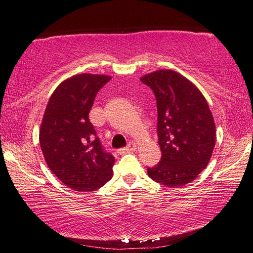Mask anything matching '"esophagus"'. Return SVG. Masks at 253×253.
Masks as SVG:
<instances>
[{
  "mask_svg": "<svg viewBox=\"0 0 253 253\" xmlns=\"http://www.w3.org/2000/svg\"><path fill=\"white\" fill-rule=\"evenodd\" d=\"M136 147H137V146H136L135 143H129V144L127 145L126 147L118 149V153H119V154H125V153H128V152H132V151H135Z\"/></svg>",
  "mask_w": 253,
  "mask_h": 253,
  "instance_id": "obj_1",
  "label": "esophagus"
}]
</instances>
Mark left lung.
<instances>
[{"label":"left lung","instance_id":"8db88e82","mask_svg":"<svg viewBox=\"0 0 253 253\" xmlns=\"http://www.w3.org/2000/svg\"><path fill=\"white\" fill-rule=\"evenodd\" d=\"M152 89L157 105V135L162 158L147 169L153 181L179 187L207 168L215 145L211 110L195 85L173 70L154 71L140 78Z\"/></svg>","mask_w":253,"mask_h":253}]
</instances>
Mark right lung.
<instances>
[{"label": "right lung", "instance_id": "add662e5", "mask_svg": "<svg viewBox=\"0 0 253 253\" xmlns=\"http://www.w3.org/2000/svg\"><path fill=\"white\" fill-rule=\"evenodd\" d=\"M111 79L81 74L51 95L40 128V146L55 176L75 191H95L113 177L115 157L105 151L89 121L98 91Z\"/></svg>", "mask_w": 253, "mask_h": 253}]
</instances>
